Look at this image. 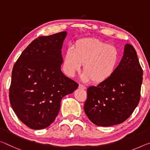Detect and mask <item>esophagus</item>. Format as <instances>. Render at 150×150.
<instances>
[{
  "instance_id": "obj_1",
  "label": "esophagus",
  "mask_w": 150,
  "mask_h": 150,
  "mask_svg": "<svg viewBox=\"0 0 150 150\" xmlns=\"http://www.w3.org/2000/svg\"><path fill=\"white\" fill-rule=\"evenodd\" d=\"M79 89H86V87H85V85H83V84H79Z\"/></svg>"
}]
</instances>
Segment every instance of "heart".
Returning <instances> with one entry per match:
<instances>
[{
  "label": "heart",
  "instance_id": "1",
  "mask_svg": "<svg viewBox=\"0 0 150 150\" xmlns=\"http://www.w3.org/2000/svg\"><path fill=\"white\" fill-rule=\"evenodd\" d=\"M119 50L101 40L87 38L75 42L74 49L69 48L63 61V70L69 77L75 76L84 63V81L93 79L101 83L112 77L118 67Z\"/></svg>",
  "mask_w": 150,
  "mask_h": 150
}]
</instances>
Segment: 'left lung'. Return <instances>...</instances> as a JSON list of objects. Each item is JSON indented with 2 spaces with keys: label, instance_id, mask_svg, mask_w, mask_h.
Instances as JSON below:
<instances>
[{
  "label": "left lung",
  "instance_id": "1",
  "mask_svg": "<svg viewBox=\"0 0 150 150\" xmlns=\"http://www.w3.org/2000/svg\"><path fill=\"white\" fill-rule=\"evenodd\" d=\"M143 70L132 45H125L123 56L110 79L87 89L84 111L92 123L108 127L125 122L140 99Z\"/></svg>",
  "mask_w": 150,
  "mask_h": 150
}]
</instances>
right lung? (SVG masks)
I'll return each instance as SVG.
<instances>
[{"instance_id":"right-lung-1","label":"right lung","mask_w":150,"mask_h":150,"mask_svg":"<svg viewBox=\"0 0 150 150\" xmlns=\"http://www.w3.org/2000/svg\"><path fill=\"white\" fill-rule=\"evenodd\" d=\"M67 32L35 39L17 59L12 71L9 99L18 118L28 127L41 129L55 120L64 96L77 83L63 74L61 49Z\"/></svg>"}]
</instances>
